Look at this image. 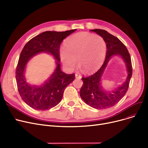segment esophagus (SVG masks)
Wrapping results in <instances>:
<instances>
[{
    "mask_svg": "<svg viewBox=\"0 0 148 148\" xmlns=\"http://www.w3.org/2000/svg\"><path fill=\"white\" fill-rule=\"evenodd\" d=\"M75 78L76 79H81L82 78V75H81V74H79V73H76L75 74Z\"/></svg>",
    "mask_w": 148,
    "mask_h": 148,
    "instance_id": "esophagus-1",
    "label": "esophagus"
}]
</instances>
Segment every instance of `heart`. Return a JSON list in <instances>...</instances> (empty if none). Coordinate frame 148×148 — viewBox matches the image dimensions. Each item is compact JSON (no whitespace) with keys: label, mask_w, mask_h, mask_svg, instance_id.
Segmentation results:
<instances>
[{"label":"heart","mask_w":148,"mask_h":148,"mask_svg":"<svg viewBox=\"0 0 148 148\" xmlns=\"http://www.w3.org/2000/svg\"><path fill=\"white\" fill-rule=\"evenodd\" d=\"M106 43L101 37L88 33L75 34L66 40L60 51L62 63L72 69L78 58L79 65L88 73L99 69L105 57Z\"/></svg>","instance_id":"obj_1"}]
</instances>
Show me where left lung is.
Listing matches in <instances>:
<instances>
[{
	"instance_id": "left-lung-1",
	"label": "left lung",
	"mask_w": 148,
	"mask_h": 148,
	"mask_svg": "<svg viewBox=\"0 0 148 148\" xmlns=\"http://www.w3.org/2000/svg\"><path fill=\"white\" fill-rule=\"evenodd\" d=\"M91 31L103 38L107 51L105 62L97 71L88 77L82 78L83 84L80 95L89 106L97 110H103L116 105L126 93L132 74L131 60L127 48L118 38L103 29ZM115 55L120 56L123 60L128 74L126 80L121 86L111 90H106L102 85L101 78L108 62Z\"/></svg>"
}]
</instances>
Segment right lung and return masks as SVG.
<instances>
[{"label":"right lung","instance_id":"right-lung-1","mask_svg":"<svg viewBox=\"0 0 148 148\" xmlns=\"http://www.w3.org/2000/svg\"><path fill=\"white\" fill-rule=\"evenodd\" d=\"M76 30L45 31L31 38L23 47L16 68V79L19 94L31 108L44 111L56 106L61 101L66 87L74 81V74H67L61 71L59 49L62 40ZM40 53L52 55L56 60V68L44 82L33 85L27 82L25 71L31 58Z\"/></svg>","mask_w":148,"mask_h":148}]
</instances>
